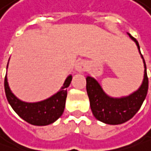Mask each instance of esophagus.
Here are the masks:
<instances>
[{
    "label": "esophagus",
    "mask_w": 151,
    "mask_h": 151,
    "mask_svg": "<svg viewBox=\"0 0 151 151\" xmlns=\"http://www.w3.org/2000/svg\"><path fill=\"white\" fill-rule=\"evenodd\" d=\"M87 67H88V64H87V63L84 62V61H80V62H78V63L76 64V70H77V71H79V72H83V71H85L86 69H87Z\"/></svg>",
    "instance_id": "obj_1"
}]
</instances>
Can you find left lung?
<instances>
[{"mask_svg": "<svg viewBox=\"0 0 151 151\" xmlns=\"http://www.w3.org/2000/svg\"><path fill=\"white\" fill-rule=\"evenodd\" d=\"M130 37L136 42L137 48L140 51L137 40L132 35H130ZM141 56L144 59L143 55ZM144 63L145 70L144 81L141 87L132 94L120 99H113L108 97L103 92L99 83L93 78L90 76L86 78V88L90 101L92 113L98 120L109 124H123L131 119L137 113L145 99L149 88V79L147 76L145 59Z\"/></svg>", "mask_w": 151, "mask_h": 151, "instance_id": "1", "label": "left lung"}]
</instances>
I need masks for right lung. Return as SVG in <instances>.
Returning <instances> with one entry per match:
<instances>
[{
    "label": "right lung",
    "instance_id": "1",
    "mask_svg": "<svg viewBox=\"0 0 151 151\" xmlns=\"http://www.w3.org/2000/svg\"><path fill=\"white\" fill-rule=\"evenodd\" d=\"M71 80L72 76H68L59 92L45 101L36 103L23 102L17 99L8 87L6 76L4 80V88L7 101L21 119L33 125H47L55 122L63 113L67 88L70 86Z\"/></svg>",
    "mask_w": 151,
    "mask_h": 151
}]
</instances>
